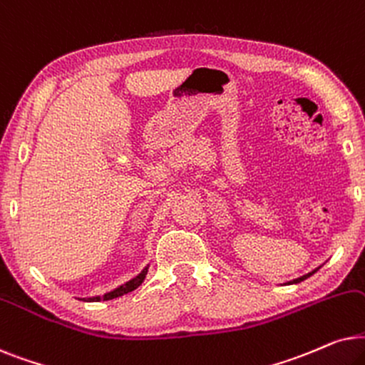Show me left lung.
Here are the masks:
<instances>
[{"label":"left lung","mask_w":365,"mask_h":365,"mask_svg":"<svg viewBox=\"0 0 365 365\" xmlns=\"http://www.w3.org/2000/svg\"><path fill=\"white\" fill-rule=\"evenodd\" d=\"M315 270H317V269H315ZM314 270V272H315ZM314 272H310V274H307V275H302V277H299V279H295L294 282H290V284H299V282H302V280H305V279H307V277H310V275H312L314 274Z\"/></svg>","instance_id":"obj_1"}]
</instances>
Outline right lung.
<instances>
[{"mask_svg": "<svg viewBox=\"0 0 365 365\" xmlns=\"http://www.w3.org/2000/svg\"><path fill=\"white\" fill-rule=\"evenodd\" d=\"M147 272H148V267H145V269L140 272V274L135 277V279L128 280V282H126V284L120 285L118 289H115V290H111V292L105 294L103 297H90V299H85V300H88V302H100V300H111V299L120 297V295H123V294L132 292V290L137 289L138 285H142V282L145 280V277H147Z\"/></svg>", "mask_w": 365, "mask_h": 365, "instance_id": "add662e5", "label": "right lung"}]
</instances>
